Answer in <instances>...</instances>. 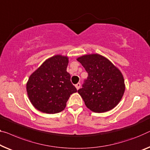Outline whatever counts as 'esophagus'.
Here are the masks:
<instances>
[{
    "mask_svg": "<svg viewBox=\"0 0 150 150\" xmlns=\"http://www.w3.org/2000/svg\"><path fill=\"white\" fill-rule=\"evenodd\" d=\"M75 86V88H76V89H77V90H78V89H79L80 88V86H81V84H80V83H77V84H76Z\"/></svg>",
    "mask_w": 150,
    "mask_h": 150,
    "instance_id": "obj_1",
    "label": "esophagus"
}]
</instances>
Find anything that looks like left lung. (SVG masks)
<instances>
[{
	"instance_id": "1",
	"label": "left lung",
	"mask_w": 150,
	"mask_h": 150,
	"mask_svg": "<svg viewBox=\"0 0 150 150\" xmlns=\"http://www.w3.org/2000/svg\"><path fill=\"white\" fill-rule=\"evenodd\" d=\"M88 73V79L78 90L86 107L102 113L116 107L125 90L121 71L110 61L99 54H88L78 57Z\"/></svg>"
}]
</instances>
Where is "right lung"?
Here are the masks:
<instances>
[{
  "mask_svg": "<svg viewBox=\"0 0 150 150\" xmlns=\"http://www.w3.org/2000/svg\"><path fill=\"white\" fill-rule=\"evenodd\" d=\"M67 56L57 54L46 59L31 74L26 83L29 100L43 113L60 112L66 107L70 96L77 92L67 71Z\"/></svg>",
  "mask_w": 150,
  "mask_h": 150,
  "instance_id": "right-lung-1",
  "label": "right lung"
}]
</instances>
